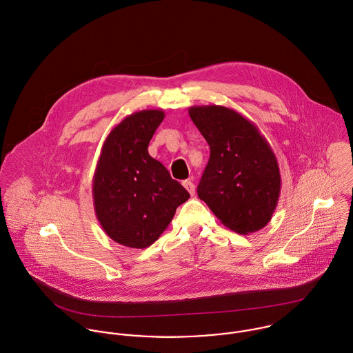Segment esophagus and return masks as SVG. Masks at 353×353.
I'll return each instance as SVG.
<instances>
[{
  "label": "esophagus",
  "instance_id": "obj_1",
  "mask_svg": "<svg viewBox=\"0 0 353 353\" xmlns=\"http://www.w3.org/2000/svg\"><path fill=\"white\" fill-rule=\"evenodd\" d=\"M183 186H185V189H186L192 196H194V193H196V186H194V183H193L190 179L183 181Z\"/></svg>",
  "mask_w": 353,
  "mask_h": 353
}]
</instances>
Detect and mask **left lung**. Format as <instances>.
<instances>
[{
    "instance_id": "obj_1",
    "label": "left lung",
    "mask_w": 353,
    "mask_h": 353,
    "mask_svg": "<svg viewBox=\"0 0 353 353\" xmlns=\"http://www.w3.org/2000/svg\"><path fill=\"white\" fill-rule=\"evenodd\" d=\"M189 114L210 148L199 197L236 234L259 231L270 221L280 197L274 152L252 121L232 108L193 105Z\"/></svg>"
}]
</instances>
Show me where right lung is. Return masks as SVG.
<instances>
[{
  "label": "right lung",
  "instance_id": "obj_1",
  "mask_svg": "<svg viewBox=\"0 0 353 353\" xmlns=\"http://www.w3.org/2000/svg\"><path fill=\"white\" fill-rule=\"evenodd\" d=\"M163 110L128 115L107 136L92 181L97 217L117 243L145 249L164 232L190 194L148 153Z\"/></svg>",
  "mask_w": 353,
  "mask_h": 353
}]
</instances>
